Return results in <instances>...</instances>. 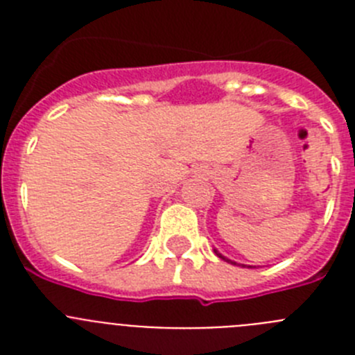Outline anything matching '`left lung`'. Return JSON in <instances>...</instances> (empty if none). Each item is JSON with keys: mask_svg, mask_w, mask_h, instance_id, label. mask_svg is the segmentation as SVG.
Returning a JSON list of instances; mask_svg holds the SVG:
<instances>
[{"mask_svg": "<svg viewBox=\"0 0 355 355\" xmlns=\"http://www.w3.org/2000/svg\"><path fill=\"white\" fill-rule=\"evenodd\" d=\"M215 252H216V250H215ZM216 256H218V258H222V259H225L224 256H222V254H218V252H216ZM227 261H229V259H227ZM234 265H236V263H234Z\"/></svg>", "mask_w": 355, "mask_h": 355, "instance_id": "1", "label": "left lung"}]
</instances>
